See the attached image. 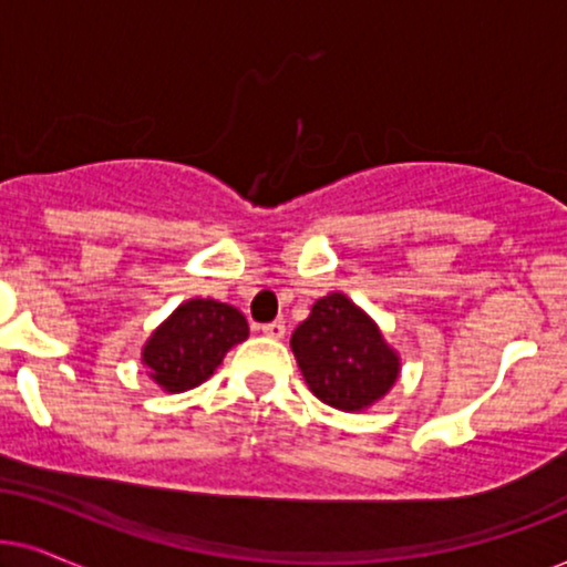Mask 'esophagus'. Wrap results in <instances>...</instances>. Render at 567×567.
I'll return each mask as SVG.
<instances>
[{"label":"esophagus","instance_id":"1","mask_svg":"<svg viewBox=\"0 0 567 567\" xmlns=\"http://www.w3.org/2000/svg\"><path fill=\"white\" fill-rule=\"evenodd\" d=\"M261 334H264V337H269V339H282V337H285V323H282V321L264 323V327H261Z\"/></svg>","mask_w":567,"mask_h":567}]
</instances>
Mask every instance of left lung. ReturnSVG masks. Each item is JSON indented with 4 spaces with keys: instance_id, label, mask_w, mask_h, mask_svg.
Listing matches in <instances>:
<instances>
[{
    "instance_id": "left-lung-1",
    "label": "left lung",
    "mask_w": 567,
    "mask_h": 567,
    "mask_svg": "<svg viewBox=\"0 0 567 567\" xmlns=\"http://www.w3.org/2000/svg\"><path fill=\"white\" fill-rule=\"evenodd\" d=\"M292 354L308 389L323 404L362 412L394 389L402 358L379 323L344 292H329L292 331Z\"/></svg>"
}]
</instances>
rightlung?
<instances>
[{
  "instance_id": "obj_1",
  "label": "right lung",
  "mask_w": 567,
  "mask_h": 567,
  "mask_svg": "<svg viewBox=\"0 0 567 567\" xmlns=\"http://www.w3.org/2000/svg\"><path fill=\"white\" fill-rule=\"evenodd\" d=\"M248 321L236 306L213 298L181 303L142 347V365L157 386L181 394L205 383L230 347L246 342Z\"/></svg>"
}]
</instances>
